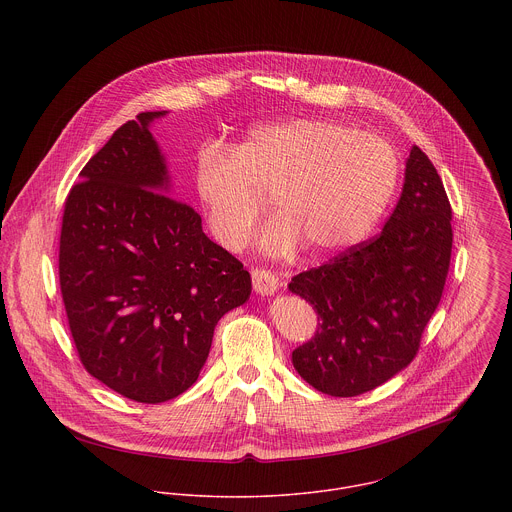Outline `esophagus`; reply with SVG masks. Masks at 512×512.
<instances>
[{
	"label": "esophagus",
	"mask_w": 512,
	"mask_h": 512,
	"mask_svg": "<svg viewBox=\"0 0 512 512\" xmlns=\"http://www.w3.org/2000/svg\"><path fill=\"white\" fill-rule=\"evenodd\" d=\"M252 286L260 295H272L278 290V280L270 270L252 268Z\"/></svg>",
	"instance_id": "34e87169"
}]
</instances>
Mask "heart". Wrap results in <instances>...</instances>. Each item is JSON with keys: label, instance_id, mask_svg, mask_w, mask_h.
<instances>
[{"label": "heart", "instance_id": "b5f03b06", "mask_svg": "<svg viewBox=\"0 0 512 512\" xmlns=\"http://www.w3.org/2000/svg\"><path fill=\"white\" fill-rule=\"evenodd\" d=\"M400 175L384 138L337 120L295 118L252 128L232 153L207 147L195 165V191L215 238L246 244L270 195L280 215L262 248L286 254L301 240L315 254L357 244L388 207Z\"/></svg>", "mask_w": 512, "mask_h": 512}]
</instances>
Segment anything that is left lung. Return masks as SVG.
<instances>
[{"label": "left lung", "mask_w": 512, "mask_h": 512, "mask_svg": "<svg viewBox=\"0 0 512 512\" xmlns=\"http://www.w3.org/2000/svg\"><path fill=\"white\" fill-rule=\"evenodd\" d=\"M451 242L441 177L414 146L400 201L382 232L293 276L290 292L317 313L315 335L292 353L297 374L323 394L349 398L410 365L438 309Z\"/></svg>", "instance_id": "1"}]
</instances>
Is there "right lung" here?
I'll return each instance as SVG.
<instances>
[{
  "instance_id": "1",
  "label": "right lung",
  "mask_w": 512,
  "mask_h": 512,
  "mask_svg": "<svg viewBox=\"0 0 512 512\" xmlns=\"http://www.w3.org/2000/svg\"><path fill=\"white\" fill-rule=\"evenodd\" d=\"M142 112L82 167L65 203L59 280L82 366L114 392L159 404L199 378L220 317L252 292L169 175Z\"/></svg>"
}]
</instances>
